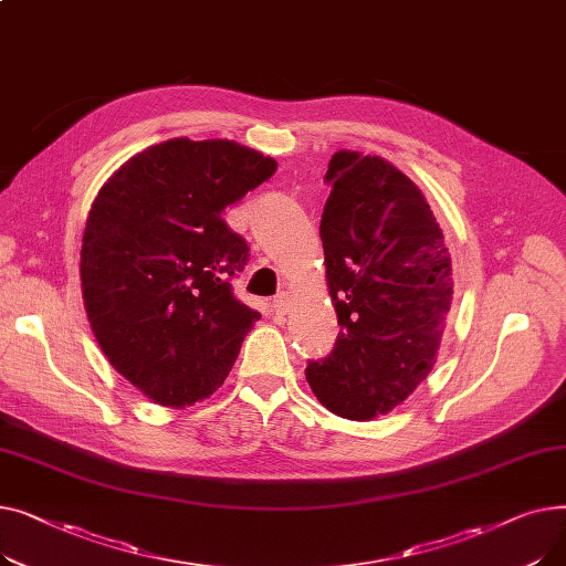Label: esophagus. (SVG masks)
I'll list each match as a JSON object with an SVG mask.
<instances>
[{"label":"esophagus","instance_id":"34e87169","mask_svg":"<svg viewBox=\"0 0 566 566\" xmlns=\"http://www.w3.org/2000/svg\"><path fill=\"white\" fill-rule=\"evenodd\" d=\"M289 307H291V298H289V293H277L275 295V301H273V310H275V314L277 316H284L286 312H289Z\"/></svg>","mask_w":566,"mask_h":566}]
</instances>
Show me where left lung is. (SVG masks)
<instances>
[{"label":"left lung","mask_w":566,"mask_h":566,"mask_svg":"<svg viewBox=\"0 0 566 566\" xmlns=\"http://www.w3.org/2000/svg\"><path fill=\"white\" fill-rule=\"evenodd\" d=\"M325 184L318 231L342 331L305 376L331 412L369 422L433 369L454 293L452 256L422 190L392 163L337 151Z\"/></svg>","instance_id":"left-lung-1"}]
</instances>
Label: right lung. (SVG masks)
<instances>
[{
    "instance_id": "1",
    "label": "right lung",
    "mask_w": 566,
    "mask_h": 566,
    "mask_svg": "<svg viewBox=\"0 0 566 566\" xmlns=\"http://www.w3.org/2000/svg\"><path fill=\"white\" fill-rule=\"evenodd\" d=\"M275 169L238 142L174 137L98 190L80 250L84 310L109 365L151 401L211 397L261 318L231 293L250 248L222 213Z\"/></svg>"
}]
</instances>
